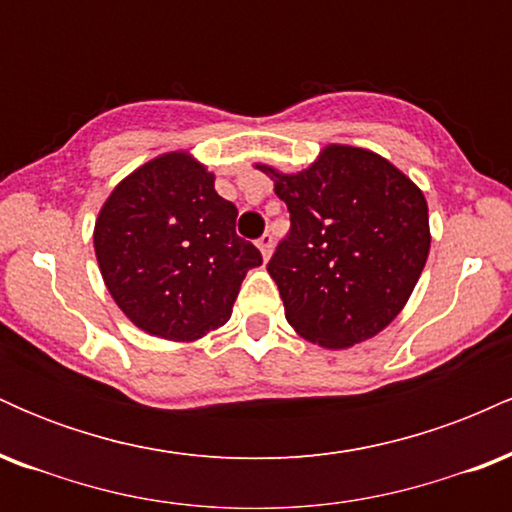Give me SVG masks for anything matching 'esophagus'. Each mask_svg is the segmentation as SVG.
<instances>
[{"label": "esophagus", "instance_id": "34e87169", "mask_svg": "<svg viewBox=\"0 0 512 512\" xmlns=\"http://www.w3.org/2000/svg\"><path fill=\"white\" fill-rule=\"evenodd\" d=\"M257 248H260L264 260H269V255H272V248H274V236H272V233H264V236L257 240Z\"/></svg>", "mask_w": 512, "mask_h": 512}]
</instances>
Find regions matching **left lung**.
<instances>
[{
	"mask_svg": "<svg viewBox=\"0 0 512 512\" xmlns=\"http://www.w3.org/2000/svg\"><path fill=\"white\" fill-rule=\"evenodd\" d=\"M291 214L267 272L308 342L346 349L385 330L431 248L424 192L383 156L330 144L301 173L257 166Z\"/></svg>",
	"mask_w": 512,
	"mask_h": 512,
	"instance_id": "left-lung-1",
	"label": "left lung"
}]
</instances>
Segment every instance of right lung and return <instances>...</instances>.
<instances>
[{
    "instance_id": "right-lung-1",
    "label": "right lung",
    "mask_w": 512,
    "mask_h": 512,
    "mask_svg": "<svg viewBox=\"0 0 512 512\" xmlns=\"http://www.w3.org/2000/svg\"><path fill=\"white\" fill-rule=\"evenodd\" d=\"M236 204L185 151L127 175L105 199L93 245L110 296L139 330L192 342L231 317L262 255L236 233Z\"/></svg>"
}]
</instances>
